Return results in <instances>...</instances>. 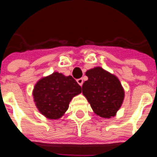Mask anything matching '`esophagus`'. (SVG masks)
I'll return each mask as SVG.
<instances>
[{
  "label": "esophagus",
  "instance_id": "obj_1",
  "mask_svg": "<svg viewBox=\"0 0 157 157\" xmlns=\"http://www.w3.org/2000/svg\"><path fill=\"white\" fill-rule=\"evenodd\" d=\"M77 82L78 83V85L81 86H82V84H83V79L82 78H78Z\"/></svg>",
  "mask_w": 157,
  "mask_h": 157
}]
</instances>
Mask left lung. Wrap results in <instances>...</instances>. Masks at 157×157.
Listing matches in <instances>:
<instances>
[{
  "label": "left lung",
  "instance_id": "8db88e82",
  "mask_svg": "<svg viewBox=\"0 0 157 157\" xmlns=\"http://www.w3.org/2000/svg\"><path fill=\"white\" fill-rule=\"evenodd\" d=\"M88 80L83 83L82 94L96 114L110 118L116 114L124 98V91L115 75L101 67L87 71Z\"/></svg>",
  "mask_w": 157,
  "mask_h": 157
}]
</instances>
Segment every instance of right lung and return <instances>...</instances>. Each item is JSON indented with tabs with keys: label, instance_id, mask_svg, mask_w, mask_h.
<instances>
[{
	"label": "right lung",
	"instance_id": "add662e5",
	"mask_svg": "<svg viewBox=\"0 0 157 157\" xmlns=\"http://www.w3.org/2000/svg\"><path fill=\"white\" fill-rule=\"evenodd\" d=\"M82 88L72 76L55 72L37 82L33 92L34 101L41 114L56 120L68 109L73 97L79 94Z\"/></svg>",
	"mask_w": 157,
	"mask_h": 157
}]
</instances>
